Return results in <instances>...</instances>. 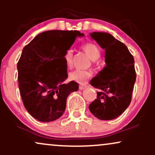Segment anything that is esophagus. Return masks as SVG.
Masks as SVG:
<instances>
[{"instance_id":"34e87169","label":"esophagus","mask_w":155,"mask_h":155,"mask_svg":"<svg viewBox=\"0 0 155 155\" xmlns=\"http://www.w3.org/2000/svg\"><path fill=\"white\" fill-rule=\"evenodd\" d=\"M87 85H84V84H81V85H79V89L81 90H84L85 88H87Z\"/></svg>"}]
</instances>
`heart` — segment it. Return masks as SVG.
I'll list each match as a JSON object with an SVG mask.
<instances>
[{
  "label": "heart",
  "mask_w": 155,
  "mask_h": 155,
  "mask_svg": "<svg viewBox=\"0 0 155 155\" xmlns=\"http://www.w3.org/2000/svg\"><path fill=\"white\" fill-rule=\"evenodd\" d=\"M82 49L88 55L89 58L92 61H95L101 57V51L99 48L93 43H87L81 47ZM73 51L72 49H68L64 54V60L68 66H70L72 63ZM91 76L90 72L87 71L75 70L69 74V78L72 81H76L79 84H84L87 81Z\"/></svg>",
  "instance_id": "b5f03b06"
}]
</instances>
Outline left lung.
<instances>
[{
    "mask_svg": "<svg viewBox=\"0 0 155 155\" xmlns=\"http://www.w3.org/2000/svg\"><path fill=\"white\" fill-rule=\"evenodd\" d=\"M90 36L105 49L106 66L90 81L100 91L89 109L99 120H111L130 104L136 78L134 58L127 47L109 33L93 32Z\"/></svg>",
    "mask_w": 155,
    "mask_h": 155,
    "instance_id": "8db88e82",
    "label": "left lung"
}]
</instances>
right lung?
Listing matches in <instances>:
<instances>
[{"mask_svg":"<svg viewBox=\"0 0 155 155\" xmlns=\"http://www.w3.org/2000/svg\"><path fill=\"white\" fill-rule=\"evenodd\" d=\"M77 31H48L39 33L23 48L17 63L19 89L28 113L38 121L49 122L63 114L68 96L79 84L67 79L64 54L77 37Z\"/></svg>","mask_w":155,"mask_h":155,"instance_id":"1","label":"right lung"}]
</instances>
